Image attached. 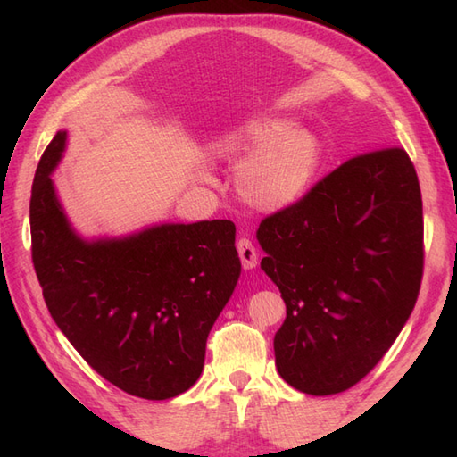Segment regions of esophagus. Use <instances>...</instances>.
Here are the masks:
<instances>
[{
    "mask_svg": "<svg viewBox=\"0 0 457 457\" xmlns=\"http://www.w3.org/2000/svg\"><path fill=\"white\" fill-rule=\"evenodd\" d=\"M237 253H239V259H241V265H244V269L251 270L255 269L257 263H259V255H257V249L255 245L251 244L249 239H239L237 241Z\"/></svg>",
    "mask_w": 457,
    "mask_h": 457,
    "instance_id": "34e87169",
    "label": "esophagus"
}]
</instances>
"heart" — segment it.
<instances>
[{"label":"heart","mask_w":457,"mask_h":457,"mask_svg":"<svg viewBox=\"0 0 457 457\" xmlns=\"http://www.w3.org/2000/svg\"><path fill=\"white\" fill-rule=\"evenodd\" d=\"M216 151L244 157L236 187L239 196L259 212H280L304 196L320 162L314 133L295 128L287 118H257L221 133Z\"/></svg>","instance_id":"1"}]
</instances>
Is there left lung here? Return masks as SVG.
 I'll list each match as a JSON object with an SVG mask.
<instances>
[{"label": "left lung", "mask_w": 457, "mask_h": 457, "mask_svg": "<svg viewBox=\"0 0 457 457\" xmlns=\"http://www.w3.org/2000/svg\"><path fill=\"white\" fill-rule=\"evenodd\" d=\"M422 198L404 149L349 159L295 206L261 221V269L287 318L278 375L296 391H347L381 361L420 290Z\"/></svg>", "instance_id": "8db88e82"}]
</instances>
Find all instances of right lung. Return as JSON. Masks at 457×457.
<instances>
[{
    "label": "right lung",
    "mask_w": 457,
    "mask_h": 457,
    "mask_svg": "<svg viewBox=\"0 0 457 457\" xmlns=\"http://www.w3.org/2000/svg\"><path fill=\"white\" fill-rule=\"evenodd\" d=\"M48 143L31 190L33 265L48 312L88 365L133 396L167 401L198 381L206 339L241 275L229 220L154 223L120 237L80 236L51 174Z\"/></svg>",
    "instance_id": "right-lung-1"
}]
</instances>
